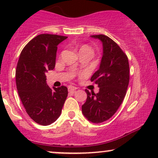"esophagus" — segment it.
<instances>
[{"label":"esophagus","mask_w":158,"mask_h":158,"mask_svg":"<svg viewBox=\"0 0 158 158\" xmlns=\"http://www.w3.org/2000/svg\"><path fill=\"white\" fill-rule=\"evenodd\" d=\"M77 90V88H76V87L74 86H69L68 88V91L72 92V93H74Z\"/></svg>","instance_id":"obj_1"}]
</instances>
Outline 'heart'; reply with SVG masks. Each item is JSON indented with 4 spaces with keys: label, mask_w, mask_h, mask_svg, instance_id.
Masks as SVG:
<instances>
[{
    "label": "heart",
    "mask_w": 158,
    "mask_h": 158,
    "mask_svg": "<svg viewBox=\"0 0 158 158\" xmlns=\"http://www.w3.org/2000/svg\"><path fill=\"white\" fill-rule=\"evenodd\" d=\"M81 48H89V47H88V46H83Z\"/></svg>",
    "instance_id": "heart-1"
}]
</instances>
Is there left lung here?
Masks as SVG:
<instances>
[{
	"instance_id": "8db88e82",
	"label": "left lung",
	"mask_w": 158,
	"mask_h": 158,
	"mask_svg": "<svg viewBox=\"0 0 158 158\" xmlns=\"http://www.w3.org/2000/svg\"><path fill=\"white\" fill-rule=\"evenodd\" d=\"M102 44V57L99 68L90 80L99 88L97 94L85 90L87 99L81 106L85 118L94 123L110 119L122 104L129 82L128 58L112 39L104 35H90Z\"/></svg>"
}]
</instances>
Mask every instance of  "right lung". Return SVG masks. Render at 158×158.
Listing matches in <instances>:
<instances>
[{
  "instance_id": "add662e5",
  "label": "right lung",
  "mask_w": 158,
  "mask_h": 158,
  "mask_svg": "<svg viewBox=\"0 0 158 158\" xmlns=\"http://www.w3.org/2000/svg\"><path fill=\"white\" fill-rule=\"evenodd\" d=\"M67 38L37 35L24 47L18 61L15 79L20 99L30 118L42 126L59 118L68 97L65 86L50 88L45 74L55 68L57 46Z\"/></svg>"
}]
</instances>
